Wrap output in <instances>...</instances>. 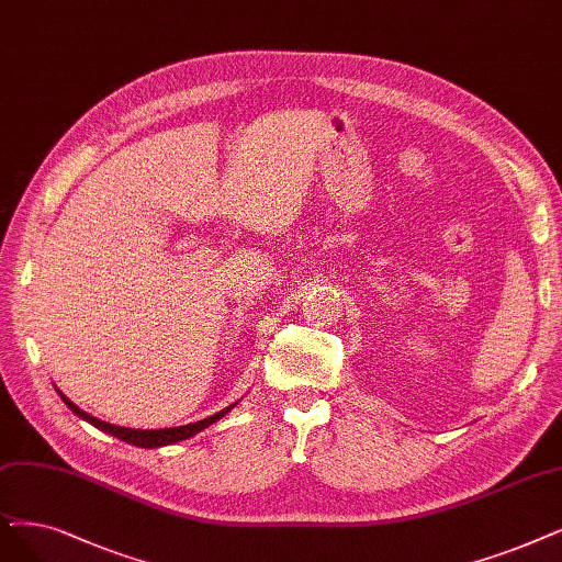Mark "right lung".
<instances>
[{"instance_id":"add662e5","label":"right lung","mask_w":562,"mask_h":562,"mask_svg":"<svg viewBox=\"0 0 562 562\" xmlns=\"http://www.w3.org/2000/svg\"><path fill=\"white\" fill-rule=\"evenodd\" d=\"M55 390H57V387H55ZM57 392H59V390H57ZM59 396H61V401L66 403V406L71 408V413H76L80 419H85V422H89L92 426H97L99 431L115 436V438H120V440H124V442H131V445H136V447H147V450H151V447L175 445V442H179V440L193 438L195 434L205 431L210 424L218 422L221 417H226V413H231V411L237 406V401H235V403H231L228 408H223V411H218L216 415H210V417H205V419H198V422H193V424L172 426V429H151V431H149V429H124V426L108 424V422H103V419H97V417H92L89 413L80 411V408L76 406V403H74L71 398H66L61 392H59Z\"/></svg>"}]
</instances>
